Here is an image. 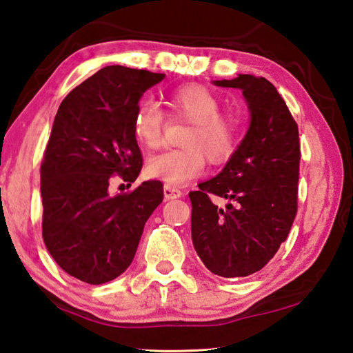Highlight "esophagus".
I'll use <instances>...</instances> for the list:
<instances>
[{
  "label": "esophagus",
  "mask_w": 353,
  "mask_h": 353,
  "mask_svg": "<svg viewBox=\"0 0 353 353\" xmlns=\"http://www.w3.org/2000/svg\"><path fill=\"white\" fill-rule=\"evenodd\" d=\"M163 193H165V199H177L182 196V191L177 187H172V185H165Z\"/></svg>",
  "instance_id": "34e87169"
}]
</instances>
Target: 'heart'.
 Returning a JSON list of instances; mask_svg holds the SVG:
<instances>
[{"instance_id":"obj_1","label":"heart","mask_w":353,"mask_h":353,"mask_svg":"<svg viewBox=\"0 0 353 353\" xmlns=\"http://www.w3.org/2000/svg\"><path fill=\"white\" fill-rule=\"evenodd\" d=\"M170 115L191 123L182 140L183 149L166 151L148 160V174L166 185H183L202 174L205 157L219 165L235 152L240 124L235 117L219 113L221 101L208 88L190 83L171 90L165 97ZM132 130L135 140L146 149H157L163 143L165 118L157 107L143 103L137 107Z\"/></svg>"}]
</instances>
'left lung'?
Wrapping results in <instances>:
<instances>
[{
	"instance_id": "8db88e82",
	"label": "left lung",
	"mask_w": 353,
	"mask_h": 353,
	"mask_svg": "<svg viewBox=\"0 0 353 353\" xmlns=\"http://www.w3.org/2000/svg\"><path fill=\"white\" fill-rule=\"evenodd\" d=\"M213 83L243 90L250 124L224 170L190 191L191 240L208 271L227 279L246 277L276 255L296 218L299 129L265 77L238 74ZM212 194L230 204L214 206Z\"/></svg>"
}]
</instances>
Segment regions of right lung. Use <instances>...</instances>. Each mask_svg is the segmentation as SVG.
<instances>
[{
	"mask_svg": "<svg viewBox=\"0 0 353 353\" xmlns=\"http://www.w3.org/2000/svg\"><path fill=\"white\" fill-rule=\"evenodd\" d=\"M162 73L101 68L59 105L40 168L41 234L52 259L71 277L101 285L128 270L163 185L148 181L110 194L115 174L135 182L143 159L132 130L139 101Z\"/></svg>",
	"mask_w": 353,
	"mask_h": 353,
	"instance_id": "obj_1",
	"label": "right lung"
}]
</instances>
